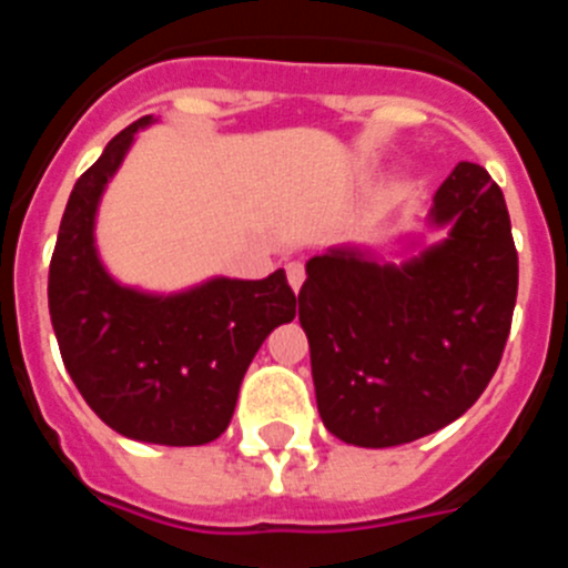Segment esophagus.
<instances>
[{"label": "esophagus", "mask_w": 568, "mask_h": 568, "mask_svg": "<svg viewBox=\"0 0 568 568\" xmlns=\"http://www.w3.org/2000/svg\"><path fill=\"white\" fill-rule=\"evenodd\" d=\"M287 281H290V287L298 293L301 284H304V264H298V261H290V264H287Z\"/></svg>", "instance_id": "esophagus-1"}]
</instances>
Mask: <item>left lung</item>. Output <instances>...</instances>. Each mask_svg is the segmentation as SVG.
<instances>
[{
  "label": "left lung",
  "instance_id": "obj_1",
  "mask_svg": "<svg viewBox=\"0 0 568 568\" xmlns=\"http://www.w3.org/2000/svg\"><path fill=\"white\" fill-rule=\"evenodd\" d=\"M424 227L444 239L400 235L398 264L364 244L307 261L298 321L321 420L344 444L384 449L438 433L480 398L504 355L518 253L500 187L460 162Z\"/></svg>",
  "mask_w": 568,
  "mask_h": 568
}]
</instances>
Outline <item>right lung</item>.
<instances>
[{
    "mask_svg": "<svg viewBox=\"0 0 568 568\" xmlns=\"http://www.w3.org/2000/svg\"><path fill=\"white\" fill-rule=\"evenodd\" d=\"M144 115L110 139L64 207L48 307L62 361L88 406L130 440L202 446L233 418L239 386L258 346L295 318L284 270L261 281L213 278L150 293L110 275L97 247V215Z\"/></svg>",
    "mask_w": 568,
    "mask_h": 568,
    "instance_id": "obj_1",
    "label": "right lung"
}]
</instances>
